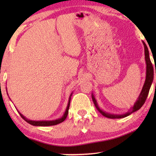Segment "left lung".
Returning a JSON list of instances; mask_svg holds the SVG:
<instances>
[{
  "mask_svg": "<svg viewBox=\"0 0 156 156\" xmlns=\"http://www.w3.org/2000/svg\"><path fill=\"white\" fill-rule=\"evenodd\" d=\"M142 43H143L144 47L145 61H146V65H147L146 79H145V82L143 85V87H142V89L141 91V93L138 96V98L137 100V101L135 102V104H134L133 107L131 108V109L122 115H115V114H111V113H108L100 109L98 105L96 100L94 97V95H93V94H91L92 100H93L94 101L95 107H96V109L98 110V112L101 113L102 115L105 116V117H107L108 118H111V119H115V118H122L126 117V116L131 114L132 113L135 112L136 111H138L140 109V108L142 107V105H144L145 101H146L147 96L148 94H149L150 87H151V84L153 83V80H154V67H153V65L151 63V60H150L149 53V50H148V48H147V46L146 45V44L144 43V41L142 42ZM155 73H156V70H155Z\"/></svg>",
  "mask_w": 156,
  "mask_h": 156,
  "instance_id": "obj_1",
  "label": "left lung"
}]
</instances>
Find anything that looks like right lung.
I'll return each mask as SVG.
<instances>
[{
    "mask_svg": "<svg viewBox=\"0 0 156 156\" xmlns=\"http://www.w3.org/2000/svg\"><path fill=\"white\" fill-rule=\"evenodd\" d=\"M72 93L70 95V97H69V102H68V105H67V109H66V111L64 114L62 116V118H58V119L57 120H42V121H35V120H28L27 118H26L24 115H23L21 113L18 112L19 113L20 115L22 117V118H23L26 122H28L29 124H30L31 125H34V126H52V125H58V124L59 123H61L63 121H64L66 118H67V116L68 115V112H69V105H70V101H71V96H72Z\"/></svg>",
    "mask_w": 156,
    "mask_h": 156,
    "instance_id": "right-lung-1",
    "label": "right lung"
}]
</instances>
